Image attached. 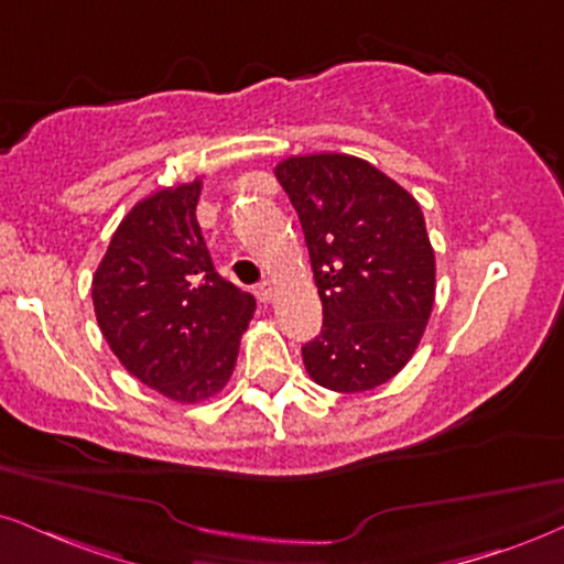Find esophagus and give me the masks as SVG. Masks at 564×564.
I'll return each instance as SVG.
<instances>
[{"label":"esophagus","instance_id":"1","mask_svg":"<svg viewBox=\"0 0 564 564\" xmlns=\"http://www.w3.org/2000/svg\"><path fill=\"white\" fill-rule=\"evenodd\" d=\"M271 290H274V282L263 280L259 288H256V297H259L261 303H269L271 301Z\"/></svg>","mask_w":564,"mask_h":564}]
</instances>
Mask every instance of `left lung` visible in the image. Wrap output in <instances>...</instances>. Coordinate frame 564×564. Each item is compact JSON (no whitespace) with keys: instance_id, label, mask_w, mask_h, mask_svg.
<instances>
[{"instance_id":"8db88e82","label":"left lung","mask_w":564,"mask_h":564,"mask_svg":"<svg viewBox=\"0 0 564 564\" xmlns=\"http://www.w3.org/2000/svg\"><path fill=\"white\" fill-rule=\"evenodd\" d=\"M274 175L301 219L324 305L322 335L303 345L305 371L345 394L384 384L413 358L434 308L419 200L347 154L290 156Z\"/></svg>"}]
</instances>
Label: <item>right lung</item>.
Wrapping results in <instances>:
<instances>
[{
	"label": "right lung",
	"instance_id": "1",
	"mask_svg": "<svg viewBox=\"0 0 564 564\" xmlns=\"http://www.w3.org/2000/svg\"><path fill=\"white\" fill-rule=\"evenodd\" d=\"M200 180L130 208L94 274L96 322L120 364L175 402H200L232 377L256 301L221 280L200 235Z\"/></svg>",
	"mask_w": 564,
	"mask_h": 564
}]
</instances>
